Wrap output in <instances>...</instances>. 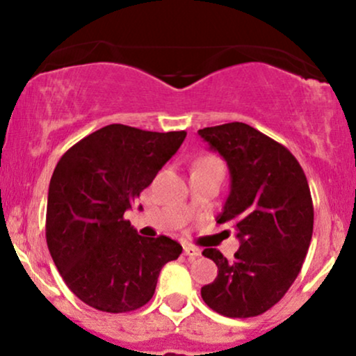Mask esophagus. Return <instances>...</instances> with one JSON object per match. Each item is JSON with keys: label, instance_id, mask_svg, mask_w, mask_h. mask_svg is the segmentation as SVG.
I'll return each instance as SVG.
<instances>
[{"label": "esophagus", "instance_id": "obj_1", "mask_svg": "<svg viewBox=\"0 0 356 356\" xmlns=\"http://www.w3.org/2000/svg\"><path fill=\"white\" fill-rule=\"evenodd\" d=\"M184 254L189 257H197L201 256V249L194 248V246H184Z\"/></svg>", "mask_w": 356, "mask_h": 356}]
</instances>
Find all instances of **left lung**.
<instances>
[{
    "label": "left lung",
    "mask_w": 356,
    "mask_h": 356,
    "mask_svg": "<svg viewBox=\"0 0 356 356\" xmlns=\"http://www.w3.org/2000/svg\"><path fill=\"white\" fill-rule=\"evenodd\" d=\"M227 162L231 192L219 224H232L241 246L227 261L214 248L202 254L218 277L202 286L204 303L227 318H251L273 308L295 283L313 234V201L296 157L243 122L199 130Z\"/></svg>",
    "instance_id": "obj_1"
}]
</instances>
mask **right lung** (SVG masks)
I'll return each instance as SVG.
<instances>
[{"label":"right lung","instance_id":"right-lung-1","mask_svg":"<svg viewBox=\"0 0 356 356\" xmlns=\"http://www.w3.org/2000/svg\"><path fill=\"white\" fill-rule=\"evenodd\" d=\"M112 124L70 147L53 170L47 206V244L56 269L83 303L127 313L154 296L162 266L182 246L142 238L124 218L186 138Z\"/></svg>","mask_w":356,"mask_h":356}]
</instances>
